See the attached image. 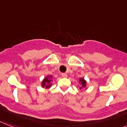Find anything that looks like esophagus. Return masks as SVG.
<instances>
[{
  "label": "esophagus",
  "instance_id": "1",
  "mask_svg": "<svg viewBox=\"0 0 127 127\" xmlns=\"http://www.w3.org/2000/svg\"><path fill=\"white\" fill-rule=\"evenodd\" d=\"M62 76L63 77H67V74L66 73H62Z\"/></svg>",
  "mask_w": 127,
  "mask_h": 127
}]
</instances>
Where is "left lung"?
Wrapping results in <instances>:
<instances>
[{"label": "left lung", "instance_id": "8db88e82", "mask_svg": "<svg viewBox=\"0 0 127 127\" xmlns=\"http://www.w3.org/2000/svg\"><path fill=\"white\" fill-rule=\"evenodd\" d=\"M79 81L82 84V87H85L86 86V82L84 79H83V78L82 79H79ZM80 88H81V87H80Z\"/></svg>", "mask_w": 127, "mask_h": 127}]
</instances>
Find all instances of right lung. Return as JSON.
I'll return each instance as SVG.
<instances>
[{"instance_id": "1", "label": "right lung", "mask_w": 127, "mask_h": 127, "mask_svg": "<svg viewBox=\"0 0 127 127\" xmlns=\"http://www.w3.org/2000/svg\"><path fill=\"white\" fill-rule=\"evenodd\" d=\"M51 78H52V76H48L43 79L42 82V86L43 88H49L51 86Z\"/></svg>"}]
</instances>
